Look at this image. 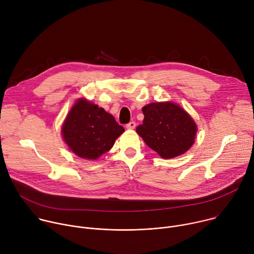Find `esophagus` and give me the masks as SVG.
I'll return each instance as SVG.
<instances>
[{"mask_svg": "<svg viewBox=\"0 0 254 254\" xmlns=\"http://www.w3.org/2000/svg\"><path fill=\"white\" fill-rule=\"evenodd\" d=\"M126 127H127V129H133V128L135 127V123H134V122H130V123H128V124L126 126Z\"/></svg>", "mask_w": 254, "mask_h": 254, "instance_id": "1", "label": "esophagus"}]
</instances>
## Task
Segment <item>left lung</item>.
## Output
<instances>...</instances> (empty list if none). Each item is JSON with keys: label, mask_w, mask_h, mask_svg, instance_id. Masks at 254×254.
Listing matches in <instances>:
<instances>
[{"label": "left lung", "mask_w": 254, "mask_h": 254, "mask_svg": "<svg viewBox=\"0 0 254 254\" xmlns=\"http://www.w3.org/2000/svg\"><path fill=\"white\" fill-rule=\"evenodd\" d=\"M142 113L144 119L136 132L162 158L182 155L194 143L197 127L182 107L172 102H154L143 106Z\"/></svg>", "instance_id": "8db88e82"}]
</instances>
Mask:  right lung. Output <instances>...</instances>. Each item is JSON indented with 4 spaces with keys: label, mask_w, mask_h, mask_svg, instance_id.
Segmentation results:
<instances>
[{
    "label": "right lung",
    "mask_w": 254,
    "mask_h": 254,
    "mask_svg": "<svg viewBox=\"0 0 254 254\" xmlns=\"http://www.w3.org/2000/svg\"><path fill=\"white\" fill-rule=\"evenodd\" d=\"M124 131L112 115L83 99L71 108L62 127L63 138L70 150L88 160H95L110 151Z\"/></svg>",
    "instance_id": "right-lung-1"
}]
</instances>
